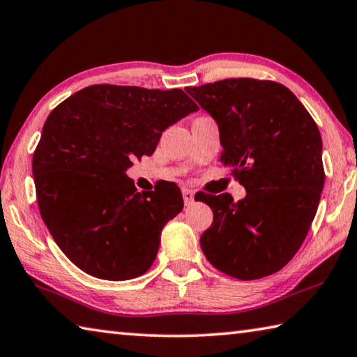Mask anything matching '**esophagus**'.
Instances as JSON below:
<instances>
[{
    "label": "esophagus",
    "instance_id": "1",
    "mask_svg": "<svg viewBox=\"0 0 357 357\" xmlns=\"http://www.w3.org/2000/svg\"><path fill=\"white\" fill-rule=\"evenodd\" d=\"M183 198L185 206H190L193 203V198H195V193H193L190 189H183Z\"/></svg>",
    "mask_w": 357,
    "mask_h": 357
}]
</instances>
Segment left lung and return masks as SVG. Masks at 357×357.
<instances>
[{"label": "left lung", "mask_w": 357, "mask_h": 357, "mask_svg": "<svg viewBox=\"0 0 357 357\" xmlns=\"http://www.w3.org/2000/svg\"><path fill=\"white\" fill-rule=\"evenodd\" d=\"M187 93L212 115L246 197H198L213 209L199 238L213 267L242 281L273 275L300 250L325 184L321 135L290 90L275 81L232 77ZM197 199V197H195Z\"/></svg>", "instance_id": "1"}]
</instances>
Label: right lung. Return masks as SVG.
Listing matches in <instances>:
<instances>
[{"label":"right lung","mask_w":357,"mask_h":357,"mask_svg":"<svg viewBox=\"0 0 357 357\" xmlns=\"http://www.w3.org/2000/svg\"><path fill=\"white\" fill-rule=\"evenodd\" d=\"M198 106L181 89L96 84L53 109L32 158L45 225L71 262L100 280L144 275L162 228L183 211L174 183L137 192L132 160L151 156L165 129Z\"/></svg>","instance_id":"1"}]
</instances>
